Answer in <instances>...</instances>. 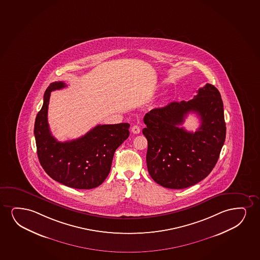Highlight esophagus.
Instances as JSON below:
<instances>
[{
  "label": "esophagus",
  "mask_w": 260,
  "mask_h": 260,
  "mask_svg": "<svg viewBox=\"0 0 260 260\" xmlns=\"http://www.w3.org/2000/svg\"><path fill=\"white\" fill-rule=\"evenodd\" d=\"M132 133H134V134H139V133H140V128H139V126L134 125L132 128Z\"/></svg>",
  "instance_id": "1"
}]
</instances>
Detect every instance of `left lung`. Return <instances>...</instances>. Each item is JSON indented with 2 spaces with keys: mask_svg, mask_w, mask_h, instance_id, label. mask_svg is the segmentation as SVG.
<instances>
[{
  "mask_svg": "<svg viewBox=\"0 0 260 260\" xmlns=\"http://www.w3.org/2000/svg\"><path fill=\"white\" fill-rule=\"evenodd\" d=\"M189 102H171L145 114L146 163L150 176L169 189H184L206 178L218 161L226 139L221 96L213 84L199 89ZM199 115L195 133L179 127L186 115Z\"/></svg>",
  "mask_w": 260,
  "mask_h": 260,
  "instance_id": "8db88e82",
  "label": "left lung"
}]
</instances>
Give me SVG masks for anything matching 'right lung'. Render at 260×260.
<instances>
[{"mask_svg": "<svg viewBox=\"0 0 260 260\" xmlns=\"http://www.w3.org/2000/svg\"><path fill=\"white\" fill-rule=\"evenodd\" d=\"M64 87L63 82H54L45 91L34 124L38 158L54 181L74 189H93L108 177L115 150L129 136V124L97 125L79 139L57 141L51 134L47 109L51 91Z\"/></svg>", "mask_w": 260, "mask_h": 260, "instance_id": "1", "label": "right lung"}]
</instances>
